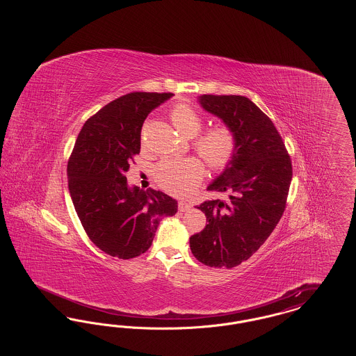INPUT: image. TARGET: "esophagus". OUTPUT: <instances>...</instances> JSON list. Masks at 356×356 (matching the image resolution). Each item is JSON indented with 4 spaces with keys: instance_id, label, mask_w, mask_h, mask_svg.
Masks as SVG:
<instances>
[{
    "instance_id": "34e87169",
    "label": "esophagus",
    "mask_w": 356,
    "mask_h": 356,
    "mask_svg": "<svg viewBox=\"0 0 356 356\" xmlns=\"http://www.w3.org/2000/svg\"><path fill=\"white\" fill-rule=\"evenodd\" d=\"M177 207H179V211H180V212H186V211H189V208H191V205L186 203V202H179Z\"/></svg>"
}]
</instances>
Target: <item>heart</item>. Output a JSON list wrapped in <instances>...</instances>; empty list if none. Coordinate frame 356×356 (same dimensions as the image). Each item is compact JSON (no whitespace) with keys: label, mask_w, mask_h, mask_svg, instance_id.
I'll use <instances>...</instances> for the list:
<instances>
[{"label":"heart","mask_w":356,"mask_h":356,"mask_svg":"<svg viewBox=\"0 0 356 356\" xmlns=\"http://www.w3.org/2000/svg\"><path fill=\"white\" fill-rule=\"evenodd\" d=\"M175 128L186 137H193L192 147L212 170H225L237 149V137L227 124H216L198 134L203 120L186 104H177L170 111ZM203 163L196 157L163 160L154 168V180L164 191L175 196H186L202 183Z\"/></svg>","instance_id":"heart-1"}]
</instances>
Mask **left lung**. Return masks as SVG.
Listing matches in <instances>:
<instances>
[{
	"label": "left lung",
	"mask_w": 356,
	"mask_h": 356,
	"mask_svg": "<svg viewBox=\"0 0 356 356\" xmlns=\"http://www.w3.org/2000/svg\"><path fill=\"white\" fill-rule=\"evenodd\" d=\"M199 100L234 129L237 149L229 165L207 188L227 192L229 199L197 207L208 224L189 237V244L205 266L232 268L260 248L283 216L292 164L271 119L250 99L203 95Z\"/></svg>",
	"instance_id": "obj_1"
}]
</instances>
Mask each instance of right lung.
<instances>
[{
	"instance_id": "right-lung-1",
	"label": "right lung",
	"mask_w": 356,
	"mask_h": 356,
	"mask_svg": "<svg viewBox=\"0 0 356 356\" xmlns=\"http://www.w3.org/2000/svg\"><path fill=\"white\" fill-rule=\"evenodd\" d=\"M172 96L134 92L106 104L86 120L70 153L69 193L77 216L92 243L113 257L147 252L160 220L177 212L175 199L129 188L125 176L140 153L144 120Z\"/></svg>"
}]
</instances>
